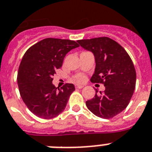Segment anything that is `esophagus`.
<instances>
[{
  "label": "esophagus",
  "instance_id": "esophagus-1",
  "mask_svg": "<svg viewBox=\"0 0 152 152\" xmlns=\"http://www.w3.org/2000/svg\"><path fill=\"white\" fill-rule=\"evenodd\" d=\"M83 87H84V85H75V88H82Z\"/></svg>",
  "mask_w": 152,
  "mask_h": 152
}]
</instances>
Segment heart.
Wrapping results in <instances>:
<instances>
[{
  "instance_id": "heart-1",
  "label": "heart",
  "mask_w": 152,
  "mask_h": 152,
  "mask_svg": "<svg viewBox=\"0 0 152 152\" xmlns=\"http://www.w3.org/2000/svg\"><path fill=\"white\" fill-rule=\"evenodd\" d=\"M85 76L82 75H76L75 77H74V80L75 81L77 82V83H80V82H82V81H85Z\"/></svg>"
}]
</instances>
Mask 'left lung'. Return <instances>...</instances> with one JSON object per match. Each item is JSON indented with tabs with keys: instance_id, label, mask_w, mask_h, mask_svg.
<instances>
[{
	"instance_id": "obj_1",
	"label": "left lung",
	"mask_w": 152,
	"mask_h": 152,
	"mask_svg": "<svg viewBox=\"0 0 152 152\" xmlns=\"http://www.w3.org/2000/svg\"><path fill=\"white\" fill-rule=\"evenodd\" d=\"M95 56L96 68L91 81L102 83L103 92L96 91L95 97L86 101L88 109L96 116L110 119L128 106L136 85V71L126 51L109 37L77 40Z\"/></svg>"
}]
</instances>
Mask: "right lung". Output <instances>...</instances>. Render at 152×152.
<instances>
[{"instance_id": "right-lung-1", "label": "right lung", "mask_w": 152, "mask_h": 152, "mask_svg": "<svg viewBox=\"0 0 152 152\" xmlns=\"http://www.w3.org/2000/svg\"><path fill=\"white\" fill-rule=\"evenodd\" d=\"M78 46L73 40L47 38L24 54L18 72V85L22 100L36 116L52 119L64 110L75 85L56 88L53 76L61 67L67 53Z\"/></svg>"}]
</instances>
